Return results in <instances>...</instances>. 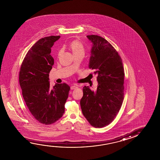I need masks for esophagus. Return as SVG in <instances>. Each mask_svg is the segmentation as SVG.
I'll return each mask as SVG.
<instances>
[{
	"mask_svg": "<svg viewBox=\"0 0 160 160\" xmlns=\"http://www.w3.org/2000/svg\"><path fill=\"white\" fill-rule=\"evenodd\" d=\"M78 88V86H77V85H72L70 87V89H71V90H74V89H76Z\"/></svg>",
	"mask_w": 160,
	"mask_h": 160,
	"instance_id": "obj_1",
	"label": "esophagus"
}]
</instances>
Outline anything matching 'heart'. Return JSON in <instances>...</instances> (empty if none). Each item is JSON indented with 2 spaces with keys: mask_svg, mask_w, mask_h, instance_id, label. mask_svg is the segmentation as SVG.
<instances>
[{
  "mask_svg": "<svg viewBox=\"0 0 160 160\" xmlns=\"http://www.w3.org/2000/svg\"><path fill=\"white\" fill-rule=\"evenodd\" d=\"M69 48L71 50L74 56H76L78 55H84L85 50L83 45L81 42H80L78 40H75L70 43L69 45ZM61 53V51L58 52V55L60 56Z\"/></svg>",
  "mask_w": 160,
  "mask_h": 160,
  "instance_id": "obj_1",
  "label": "heart"
}]
</instances>
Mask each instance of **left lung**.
<instances>
[{"label": "left lung", "mask_w": 160, "mask_h": 160, "mask_svg": "<svg viewBox=\"0 0 160 160\" xmlns=\"http://www.w3.org/2000/svg\"><path fill=\"white\" fill-rule=\"evenodd\" d=\"M92 42L89 68L98 75L95 91L83 88L81 110L95 128L109 125L114 119L123 103L124 72L120 56L110 43L97 35H88Z\"/></svg>", "instance_id": "1"}]
</instances>
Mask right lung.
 I'll list each match as a JSON object with an SVG mask.
<instances>
[{
    "label": "right lung",
    "instance_id": "obj_1",
    "mask_svg": "<svg viewBox=\"0 0 160 160\" xmlns=\"http://www.w3.org/2000/svg\"><path fill=\"white\" fill-rule=\"evenodd\" d=\"M58 36L39 39L28 51L19 72V84L27 106L34 118L48 125L62 117L70 87L56 84L50 88L49 73L54 64L51 48Z\"/></svg>",
    "mask_w": 160,
    "mask_h": 160
}]
</instances>
